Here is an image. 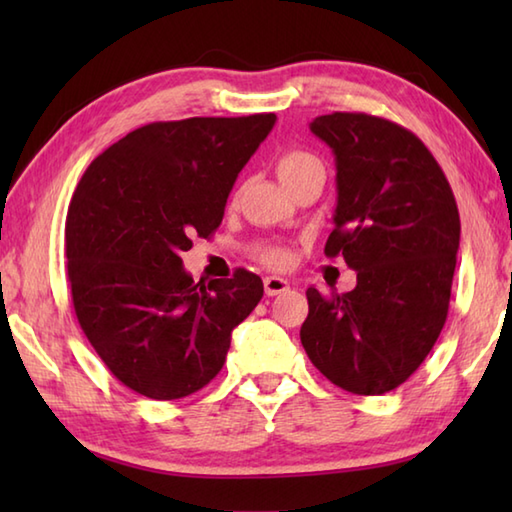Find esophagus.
Instances as JSON below:
<instances>
[{"label": "esophagus", "mask_w": 512, "mask_h": 512, "mask_svg": "<svg viewBox=\"0 0 512 512\" xmlns=\"http://www.w3.org/2000/svg\"><path fill=\"white\" fill-rule=\"evenodd\" d=\"M290 288V284L286 279L281 277H266L264 279V290L268 297H275V295H281V292H286Z\"/></svg>", "instance_id": "34e87169"}]
</instances>
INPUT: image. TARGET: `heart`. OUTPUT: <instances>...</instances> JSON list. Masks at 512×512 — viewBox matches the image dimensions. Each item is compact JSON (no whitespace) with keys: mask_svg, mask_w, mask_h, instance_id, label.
Masks as SVG:
<instances>
[{"mask_svg":"<svg viewBox=\"0 0 512 512\" xmlns=\"http://www.w3.org/2000/svg\"><path fill=\"white\" fill-rule=\"evenodd\" d=\"M321 165L319 158L310 154L306 149H284L281 154L275 158V171L279 180L286 184L295 182L299 176H303L310 167ZM257 257L262 259L264 264L273 266V268H286L290 264V250L281 244H266L257 248Z\"/></svg>","mask_w":512,"mask_h":512,"instance_id":"1","label":"heart"}]
</instances>
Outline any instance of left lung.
Returning a JSON list of instances; mask_svg holds the SVG:
<instances>
[{
	"mask_svg": "<svg viewBox=\"0 0 512 512\" xmlns=\"http://www.w3.org/2000/svg\"><path fill=\"white\" fill-rule=\"evenodd\" d=\"M336 158L334 228L325 255L356 270V288H308L301 345L319 372L358 396H378L416 372L449 312L460 213L422 140L365 112L314 118Z\"/></svg>",
	"mask_w": 512,
	"mask_h": 512,
	"instance_id": "8db88e82",
	"label": "left lung"
}]
</instances>
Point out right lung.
I'll return each instance as SVG.
<instances>
[{"label": "right lung", "instance_id": "right-lung-1", "mask_svg": "<svg viewBox=\"0 0 512 512\" xmlns=\"http://www.w3.org/2000/svg\"><path fill=\"white\" fill-rule=\"evenodd\" d=\"M275 114L149 123L107 147L76 184L65 257L76 319L136 394L176 400L220 374L231 332L264 297L237 268L195 284L180 255L222 224L226 198Z\"/></svg>", "mask_w": 512, "mask_h": 512}]
</instances>
